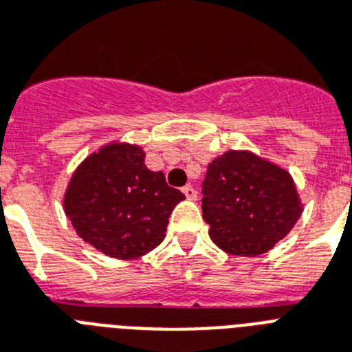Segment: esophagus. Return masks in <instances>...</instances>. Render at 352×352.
I'll list each match as a JSON object with an SVG mask.
<instances>
[{"label": "esophagus", "mask_w": 352, "mask_h": 352, "mask_svg": "<svg viewBox=\"0 0 352 352\" xmlns=\"http://www.w3.org/2000/svg\"><path fill=\"white\" fill-rule=\"evenodd\" d=\"M182 190H184L185 198L187 199H196V196H198V192H196V189H194L192 185H185Z\"/></svg>", "instance_id": "obj_1"}]
</instances>
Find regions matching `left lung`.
Segmentation results:
<instances>
[{
    "label": "left lung",
    "mask_w": 352,
    "mask_h": 352,
    "mask_svg": "<svg viewBox=\"0 0 352 352\" xmlns=\"http://www.w3.org/2000/svg\"><path fill=\"white\" fill-rule=\"evenodd\" d=\"M201 189L210 240L227 254L271 251L303 212L289 170L251 151H227L212 160Z\"/></svg>",
    "instance_id": "8db88e82"
}]
</instances>
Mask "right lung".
<instances>
[{"mask_svg":"<svg viewBox=\"0 0 352 352\" xmlns=\"http://www.w3.org/2000/svg\"><path fill=\"white\" fill-rule=\"evenodd\" d=\"M182 199L163 173L147 168L140 145L111 142L78 165L63 209L76 234L96 251L136 260L162 243L168 216Z\"/></svg>","mask_w":352,"mask_h":352,"instance_id":"1","label":"right lung"}]
</instances>
